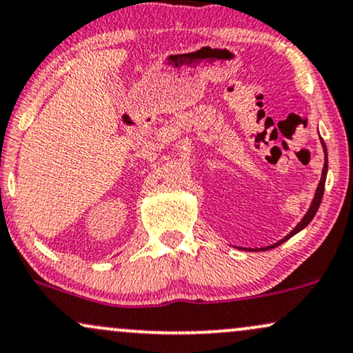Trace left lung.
I'll return each instance as SVG.
<instances>
[{"mask_svg":"<svg viewBox=\"0 0 353 353\" xmlns=\"http://www.w3.org/2000/svg\"><path fill=\"white\" fill-rule=\"evenodd\" d=\"M321 144H322V148H324V154H325V163H324V169H322V176H321V181H319V184H317V189H316V194H314V199H312V202H311V207H309V210L305 212V215L303 219H301V222L296 225L294 228H292V230L288 233L286 236H284V239H281L279 241H276V243H273V245H268V246H263V248H243L245 252H265V250H271V248H274V246H278V245H281V243H284V241L286 240H290L292 235H296V233H299L301 230H303V228H305L307 227L309 223H311V220L314 219V215L317 214V209H319V205H321V202H322V195H324V185H325V177H327V148H325V143H324V139L321 138Z\"/></svg>","mask_w":353,"mask_h":353,"instance_id":"left-lung-1","label":"left lung"}]
</instances>
